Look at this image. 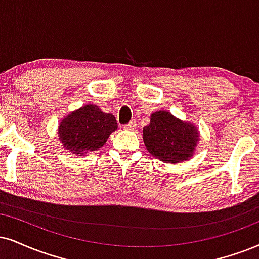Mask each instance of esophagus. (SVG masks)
I'll return each mask as SVG.
<instances>
[{"instance_id": "1", "label": "esophagus", "mask_w": 259, "mask_h": 259, "mask_svg": "<svg viewBox=\"0 0 259 259\" xmlns=\"http://www.w3.org/2000/svg\"><path fill=\"white\" fill-rule=\"evenodd\" d=\"M136 128V121H131L128 124L124 126V130H128V131H133Z\"/></svg>"}]
</instances>
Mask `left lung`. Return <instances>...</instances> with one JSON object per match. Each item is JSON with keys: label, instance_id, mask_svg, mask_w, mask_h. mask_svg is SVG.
I'll return each mask as SVG.
<instances>
[{"label": "left lung", "instance_id": "8db88e82", "mask_svg": "<svg viewBox=\"0 0 259 259\" xmlns=\"http://www.w3.org/2000/svg\"><path fill=\"white\" fill-rule=\"evenodd\" d=\"M143 139L150 155L165 163H178L193 155L199 132L194 124L158 110L151 114L150 124L143 128Z\"/></svg>", "mask_w": 259, "mask_h": 259}]
</instances>
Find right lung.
I'll return each mask as SVG.
<instances>
[{
	"mask_svg": "<svg viewBox=\"0 0 259 259\" xmlns=\"http://www.w3.org/2000/svg\"><path fill=\"white\" fill-rule=\"evenodd\" d=\"M117 130L113 114L103 113L97 105L88 104L63 117L59 126V137L69 152L81 156L97 151Z\"/></svg>",
	"mask_w": 259,
	"mask_h": 259,
	"instance_id": "1",
	"label": "right lung"
}]
</instances>
